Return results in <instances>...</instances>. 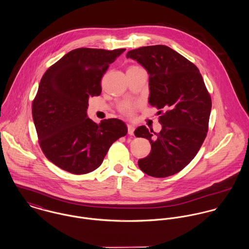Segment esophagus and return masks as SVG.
<instances>
[{
    "label": "esophagus",
    "mask_w": 249,
    "mask_h": 249,
    "mask_svg": "<svg viewBox=\"0 0 249 249\" xmlns=\"http://www.w3.org/2000/svg\"><path fill=\"white\" fill-rule=\"evenodd\" d=\"M127 128H128V134H129L130 136H134L135 127H134L133 125H128V126H127Z\"/></svg>",
    "instance_id": "esophagus-1"
}]
</instances>
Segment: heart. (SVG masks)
<instances>
[{
  "label": "heart",
  "instance_id": "heart-1",
  "mask_svg": "<svg viewBox=\"0 0 249 249\" xmlns=\"http://www.w3.org/2000/svg\"><path fill=\"white\" fill-rule=\"evenodd\" d=\"M135 67V66H134ZM137 104H134V103H124L120 106L119 108V111H121V113H123L124 115L126 116H133L134 115V112L135 110L137 108Z\"/></svg>",
  "mask_w": 249,
  "mask_h": 249
}]
</instances>
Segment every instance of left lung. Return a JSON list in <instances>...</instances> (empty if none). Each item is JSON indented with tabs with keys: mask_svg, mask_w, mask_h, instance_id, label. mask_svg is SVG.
<instances>
[{
	"mask_svg": "<svg viewBox=\"0 0 249 249\" xmlns=\"http://www.w3.org/2000/svg\"><path fill=\"white\" fill-rule=\"evenodd\" d=\"M148 71L149 103L158 108L161 131L140 126L137 138H147L150 154L138 167L154 178L175 175L188 165L200 149L208 132L211 96L198 69L185 57L163 45L130 51Z\"/></svg>",
	"mask_w": 249,
	"mask_h": 249,
	"instance_id": "8db88e82",
	"label": "left lung"
}]
</instances>
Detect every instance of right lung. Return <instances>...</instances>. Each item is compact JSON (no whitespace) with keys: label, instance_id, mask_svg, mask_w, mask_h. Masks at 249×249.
<instances>
[{"label":"right lung","instance_id":"obj_1","mask_svg":"<svg viewBox=\"0 0 249 249\" xmlns=\"http://www.w3.org/2000/svg\"><path fill=\"white\" fill-rule=\"evenodd\" d=\"M125 49L80 48L63 56L43 75L32 101L40 147L59 168L84 175L97 169L111 144L126 136L117 118L99 124L87 117L89 98L101 93V79Z\"/></svg>","mask_w":249,"mask_h":249}]
</instances>
